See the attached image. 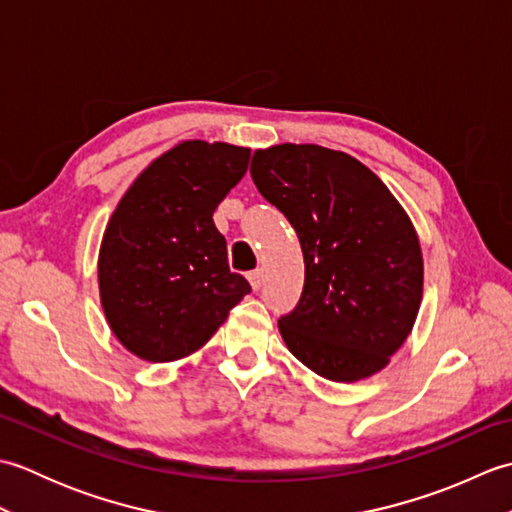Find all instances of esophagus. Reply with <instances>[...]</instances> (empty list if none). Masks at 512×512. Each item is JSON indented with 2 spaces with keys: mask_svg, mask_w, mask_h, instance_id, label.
I'll use <instances>...</instances> for the list:
<instances>
[{
  "mask_svg": "<svg viewBox=\"0 0 512 512\" xmlns=\"http://www.w3.org/2000/svg\"><path fill=\"white\" fill-rule=\"evenodd\" d=\"M262 279H264L262 268H255V270H250V273H248V281H250V286H253V290L262 288Z\"/></svg>",
  "mask_w": 512,
  "mask_h": 512,
  "instance_id": "34e87169",
  "label": "esophagus"
}]
</instances>
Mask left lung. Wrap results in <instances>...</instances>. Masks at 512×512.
I'll use <instances>...</instances> for the list:
<instances>
[{
	"instance_id": "left-lung-1",
	"label": "left lung",
	"mask_w": 512,
	"mask_h": 512,
	"mask_svg": "<svg viewBox=\"0 0 512 512\" xmlns=\"http://www.w3.org/2000/svg\"><path fill=\"white\" fill-rule=\"evenodd\" d=\"M250 176L297 231L306 279L279 317L288 350L334 383L383 369L422 299V255L407 213L363 162L319 145L255 151Z\"/></svg>"
}]
</instances>
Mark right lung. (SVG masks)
Instances as JSON below:
<instances>
[{"instance_id":"right-lung-1","label":"right lung","mask_w":512,"mask_h":512,"mask_svg":"<svg viewBox=\"0 0 512 512\" xmlns=\"http://www.w3.org/2000/svg\"><path fill=\"white\" fill-rule=\"evenodd\" d=\"M250 149L189 140L140 173L99 253L107 323L129 352L167 363L198 350L250 284L231 273L213 211L248 169Z\"/></svg>"}]
</instances>
